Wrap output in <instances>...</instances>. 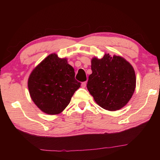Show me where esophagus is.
Returning <instances> with one entry per match:
<instances>
[{"label":"esophagus","instance_id":"esophagus-1","mask_svg":"<svg viewBox=\"0 0 160 160\" xmlns=\"http://www.w3.org/2000/svg\"><path fill=\"white\" fill-rule=\"evenodd\" d=\"M86 85H87V82H82V84H81V87H82V88H85L86 87Z\"/></svg>","mask_w":160,"mask_h":160}]
</instances>
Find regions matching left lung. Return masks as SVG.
Masks as SVG:
<instances>
[{"label":"left lung","mask_w":160,"mask_h":160,"mask_svg":"<svg viewBox=\"0 0 160 160\" xmlns=\"http://www.w3.org/2000/svg\"><path fill=\"white\" fill-rule=\"evenodd\" d=\"M92 73L87 88L99 106L117 111L128 104L134 93L136 77L133 67L120 56L105 53L102 58H92Z\"/></svg>","instance_id":"8db88e82"}]
</instances>
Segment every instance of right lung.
<instances>
[{"label":"right lung","mask_w":160,"mask_h":160,"mask_svg":"<svg viewBox=\"0 0 160 160\" xmlns=\"http://www.w3.org/2000/svg\"><path fill=\"white\" fill-rule=\"evenodd\" d=\"M32 101L48 115L61 113L69 104L80 82L75 79V70L66 58L51 53L34 68L28 78Z\"/></svg>","instance_id":"obj_1"}]
</instances>
